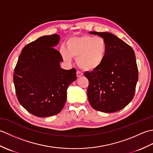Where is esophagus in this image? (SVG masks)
Wrapping results in <instances>:
<instances>
[{"label": "esophagus", "mask_w": 153, "mask_h": 153, "mask_svg": "<svg viewBox=\"0 0 153 153\" xmlns=\"http://www.w3.org/2000/svg\"><path fill=\"white\" fill-rule=\"evenodd\" d=\"M76 74H77V77H79L83 76V73L81 72V71H77Z\"/></svg>", "instance_id": "1"}]
</instances>
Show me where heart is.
<instances>
[{
  "label": "heart",
  "mask_w": 153,
  "mask_h": 153,
  "mask_svg": "<svg viewBox=\"0 0 153 153\" xmlns=\"http://www.w3.org/2000/svg\"><path fill=\"white\" fill-rule=\"evenodd\" d=\"M108 44L102 37L89 35L68 39L66 48L62 47L60 53L64 60L69 62L76 58V62L82 69L92 71L98 68L105 61Z\"/></svg>",
  "instance_id": "b5f03b06"
}]
</instances>
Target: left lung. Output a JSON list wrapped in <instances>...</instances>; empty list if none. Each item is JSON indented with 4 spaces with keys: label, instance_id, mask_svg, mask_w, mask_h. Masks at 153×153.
I'll return each mask as SVG.
<instances>
[{
    "label": "left lung",
    "instance_id": "left-lung-1",
    "mask_svg": "<svg viewBox=\"0 0 153 153\" xmlns=\"http://www.w3.org/2000/svg\"><path fill=\"white\" fill-rule=\"evenodd\" d=\"M89 33L102 37L108 44V52L98 68L84 73L89 80V102L98 111L117 112L128 105L135 95L138 69L134 51L110 33L91 31Z\"/></svg>",
    "mask_w": 153,
    "mask_h": 153
}]
</instances>
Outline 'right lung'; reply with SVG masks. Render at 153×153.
<instances>
[{
    "label": "right lung",
    "mask_w": 153,
    "mask_h": 153,
    "mask_svg": "<svg viewBox=\"0 0 153 153\" xmlns=\"http://www.w3.org/2000/svg\"><path fill=\"white\" fill-rule=\"evenodd\" d=\"M57 34L38 38L22 49L13 80L20 105L31 114L48 117L59 113L65 105L68 86L76 79V70H64Z\"/></svg>",
    "instance_id": "1"
}]
</instances>
